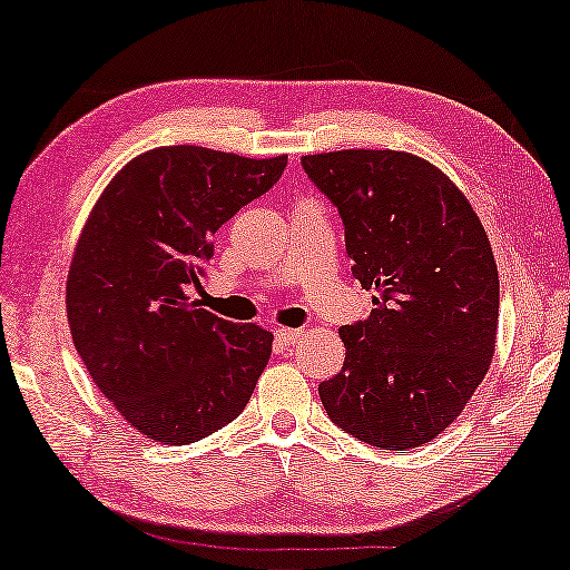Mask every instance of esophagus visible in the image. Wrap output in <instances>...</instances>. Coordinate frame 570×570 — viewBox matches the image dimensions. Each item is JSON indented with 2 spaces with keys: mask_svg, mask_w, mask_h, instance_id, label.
<instances>
[{
  "mask_svg": "<svg viewBox=\"0 0 570 570\" xmlns=\"http://www.w3.org/2000/svg\"><path fill=\"white\" fill-rule=\"evenodd\" d=\"M301 335H303V331H297V328H277L275 331V338L279 346H291V343H295Z\"/></svg>",
  "mask_w": 570,
  "mask_h": 570,
  "instance_id": "1",
  "label": "esophagus"
}]
</instances>
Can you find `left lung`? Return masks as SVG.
Returning <instances> with one entry per match:
<instances>
[{
  "instance_id": "left-lung-1",
  "label": "left lung",
  "mask_w": 570,
  "mask_h": 570,
  "mask_svg": "<svg viewBox=\"0 0 570 570\" xmlns=\"http://www.w3.org/2000/svg\"><path fill=\"white\" fill-rule=\"evenodd\" d=\"M301 164L341 214L353 277L373 291L368 318L338 331L346 361L318 386L325 412L384 450L432 442L495 353L500 279L482 222L414 154L346 148Z\"/></svg>"
}]
</instances>
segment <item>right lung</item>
Returning <instances> with one entry per match:
<instances>
[{
	"label": "right lung",
	"instance_id": "1",
	"mask_svg": "<svg viewBox=\"0 0 570 570\" xmlns=\"http://www.w3.org/2000/svg\"><path fill=\"white\" fill-rule=\"evenodd\" d=\"M287 156L151 148L106 186L75 247L65 305L82 363L148 440L199 442L235 422L273 353V333L189 301L214 232L273 189Z\"/></svg>",
	"mask_w": 570,
	"mask_h": 570
}]
</instances>
